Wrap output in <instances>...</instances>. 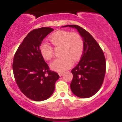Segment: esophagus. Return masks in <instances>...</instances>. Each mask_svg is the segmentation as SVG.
Instances as JSON below:
<instances>
[{
	"label": "esophagus",
	"instance_id": "34e87169",
	"mask_svg": "<svg viewBox=\"0 0 122 122\" xmlns=\"http://www.w3.org/2000/svg\"><path fill=\"white\" fill-rule=\"evenodd\" d=\"M63 73H63V72H59V73H58V75H59V76H60V77H61V76H62Z\"/></svg>",
	"mask_w": 122,
	"mask_h": 122
}]
</instances>
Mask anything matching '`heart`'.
Returning <instances> with one entry per match:
<instances>
[{
  "mask_svg": "<svg viewBox=\"0 0 122 122\" xmlns=\"http://www.w3.org/2000/svg\"><path fill=\"white\" fill-rule=\"evenodd\" d=\"M50 40L54 46H61V57L55 59L50 64V68L57 72H63L69 69L73 65V60L77 61L84 50V42L80 35L69 31L59 30L53 33ZM40 53L44 59L50 60L53 56V47L46 42L40 47Z\"/></svg>",
  "mask_w": 122,
  "mask_h": 122,
  "instance_id": "b5f03b06",
  "label": "heart"
}]
</instances>
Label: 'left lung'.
<instances>
[{"label":"left lung","instance_id":"obj_1","mask_svg":"<svg viewBox=\"0 0 122 122\" xmlns=\"http://www.w3.org/2000/svg\"><path fill=\"white\" fill-rule=\"evenodd\" d=\"M75 28L83 40L84 50L79 64L72 70L71 89L81 98L90 97L101 88L106 73V58L99 45L93 37L77 25L62 26Z\"/></svg>","mask_w":122,"mask_h":122}]
</instances>
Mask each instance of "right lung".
Listing matches in <instances>:
<instances>
[{
    "label": "right lung",
    "instance_id": "right-lung-1",
    "mask_svg": "<svg viewBox=\"0 0 122 122\" xmlns=\"http://www.w3.org/2000/svg\"><path fill=\"white\" fill-rule=\"evenodd\" d=\"M54 29L41 27L25 38L14 57V76L21 92L31 100L43 101L52 95L58 73L49 69L40 53L42 42Z\"/></svg>",
    "mask_w": 122,
    "mask_h": 122
}]
</instances>
